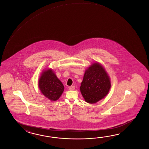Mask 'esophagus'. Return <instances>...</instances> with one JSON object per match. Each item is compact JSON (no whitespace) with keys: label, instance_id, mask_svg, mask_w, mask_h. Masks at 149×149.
Here are the masks:
<instances>
[{"label":"esophagus","instance_id":"esophagus-1","mask_svg":"<svg viewBox=\"0 0 149 149\" xmlns=\"http://www.w3.org/2000/svg\"><path fill=\"white\" fill-rule=\"evenodd\" d=\"M69 89L70 91H73L75 89V86H70L69 87Z\"/></svg>","mask_w":149,"mask_h":149}]
</instances>
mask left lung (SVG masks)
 I'll return each instance as SVG.
<instances>
[{
	"label": "left lung",
	"instance_id": "obj_1",
	"mask_svg": "<svg viewBox=\"0 0 149 149\" xmlns=\"http://www.w3.org/2000/svg\"><path fill=\"white\" fill-rule=\"evenodd\" d=\"M110 87V78L104 68L95 63L86 70L80 89L85 101L93 104L104 98Z\"/></svg>",
	"mask_w": 149,
	"mask_h": 149
}]
</instances>
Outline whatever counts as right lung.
I'll use <instances>...</instances> for the list:
<instances>
[{"instance_id":"obj_1","label":"right lung","mask_w":149,"mask_h":149,"mask_svg":"<svg viewBox=\"0 0 149 149\" xmlns=\"http://www.w3.org/2000/svg\"><path fill=\"white\" fill-rule=\"evenodd\" d=\"M38 86L43 95L51 101H56L60 98L64 89L62 83L51 69L41 74Z\"/></svg>"}]
</instances>
